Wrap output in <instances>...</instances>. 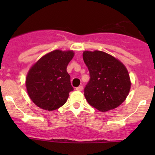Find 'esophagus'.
<instances>
[{
  "label": "esophagus",
  "mask_w": 155,
  "mask_h": 155,
  "mask_svg": "<svg viewBox=\"0 0 155 155\" xmlns=\"http://www.w3.org/2000/svg\"><path fill=\"white\" fill-rule=\"evenodd\" d=\"M76 90H77V91H82V89H83V87H82V85H79V86L76 87Z\"/></svg>",
  "instance_id": "34e87169"
}]
</instances>
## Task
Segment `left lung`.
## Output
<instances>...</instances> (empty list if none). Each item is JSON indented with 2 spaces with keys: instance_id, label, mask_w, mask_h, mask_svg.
<instances>
[{
  "instance_id": "1",
  "label": "left lung",
  "mask_w": 155,
  "mask_h": 155,
  "mask_svg": "<svg viewBox=\"0 0 155 155\" xmlns=\"http://www.w3.org/2000/svg\"><path fill=\"white\" fill-rule=\"evenodd\" d=\"M90 75L84 94L91 107L107 112L121 105L129 94L130 81L124 65L101 51L83 52Z\"/></svg>"
}]
</instances>
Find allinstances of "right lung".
Returning a JSON list of instances; mask_svg holds the SVG:
<instances>
[{
    "label": "right lung",
    "mask_w": 155,
    "mask_h": 155,
    "mask_svg": "<svg viewBox=\"0 0 155 155\" xmlns=\"http://www.w3.org/2000/svg\"><path fill=\"white\" fill-rule=\"evenodd\" d=\"M73 55V51L54 50L30 69L26 87L30 98L37 107L52 111L67 102L69 93L73 91L67 67Z\"/></svg>",
    "instance_id": "obj_1"
}]
</instances>
